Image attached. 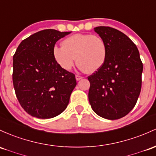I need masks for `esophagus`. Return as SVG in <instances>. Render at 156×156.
I'll return each mask as SVG.
<instances>
[{
	"label": "esophagus",
	"mask_w": 156,
	"mask_h": 156,
	"mask_svg": "<svg viewBox=\"0 0 156 156\" xmlns=\"http://www.w3.org/2000/svg\"><path fill=\"white\" fill-rule=\"evenodd\" d=\"M75 78H76V81H80V80H81L83 78V77L81 76V75H75Z\"/></svg>",
	"instance_id": "esophagus-1"
}]
</instances>
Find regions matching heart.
I'll return each instance as SVG.
<instances>
[{"label":"heart","mask_w":156,"mask_h":156,"mask_svg":"<svg viewBox=\"0 0 156 156\" xmlns=\"http://www.w3.org/2000/svg\"><path fill=\"white\" fill-rule=\"evenodd\" d=\"M52 55L58 64L69 71L76 63L87 73H96L105 64L107 57L106 42L98 35L75 34L62 41V47H53Z\"/></svg>","instance_id":"obj_1"}]
</instances>
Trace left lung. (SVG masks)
I'll list each match as a JSON object with an SVG mask.
<instances>
[{
	"mask_svg": "<svg viewBox=\"0 0 156 156\" xmlns=\"http://www.w3.org/2000/svg\"><path fill=\"white\" fill-rule=\"evenodd\" d=\"M104 39L107 57L101 69L88 77L89 101L104 119L116 120L134 108L141 89L142 64L136 45L125 34L109 27H97Z\"/></svg>",
	"mask_w": 156,
	"mask_h": 156,
	"instance_id": "obj_1",
	"label": "left lung"
}]
</instances>
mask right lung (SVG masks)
<instances>
[{
    "instance_id": "obj_1",
    "label": "right lung",
    "mask_w": 156,
    "mask_h": 156,
    "mask_svg": "<svg viewBox=\"0 0 156 156\" xmlns=\"http://www.w3.org/2000/svg\"><path fill=\"white\" fill-rule=\"evenodd\" d=\"M71 32L44 30L22 41L13 56L15 95L26 112L37 119L58 115L66 109L76 86L73 73L55 61V43Z\"/></svg>"
}]
</instances>
